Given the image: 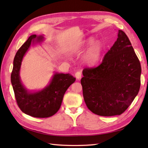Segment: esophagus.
<instances>
[{
	"instance_id": "1",
	"label": "esophagus",
	"mask_w": 148,
	"mask_h": 148,
	"mask_svg": "<svg viewBox=\"0 0 148 148\" xmlns=\"http://www.w3.org/2000/svg\"><path fill=\"white\" fill-rule=\"evenodd\" d=\"M75 77H76L78 80H79L81 78V76H82V73L80 71H77L76 73H75Z\"/></svg>"
}]
</instances>
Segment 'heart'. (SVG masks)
Returning <instances> with one entry per match:
<instances>
[{
    "label": "heart",
    "instance_id": "1",
    "mask_svg": "<svg viewBox=\"0 0 148 148\" xmlns=\"http://www.w3.org/2000/svg\"><path fill=\"white\" fill-rule=\"evenodd\" d=\"M93 43L92 39H88L85 43L86 45H89ZM103 45L99 42H94L87 49L84 55V60L87 64L93 66L99 61L103 52Z\"/></svg>",
    "mask_w": 148,
    "mask_h": 148
}]
</instances>
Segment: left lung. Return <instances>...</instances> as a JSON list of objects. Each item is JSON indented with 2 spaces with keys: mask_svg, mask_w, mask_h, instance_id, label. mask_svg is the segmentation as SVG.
<instances>
[{
  "mask_svg": "<svg viewBox=\"0 0 148 148\" xmlns=\"http://www.w3.org/2000/svg\"><path fill=\"white\" fill-rule=\"evenodd\" d=\"M81 79L85 103L99 116L120 115L138 94L141 67L127 35L119 30L116 41L96 68H84Z\"/></svg>",
  "mask_w": 148,
  "mask_h": 148,
  "instance_id": "8db88e82",
  "label": "left lung"
}]
</instances>
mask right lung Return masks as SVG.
<instances>
[{
    "label": "right lung",
    "mask_w": 148,
    "mask_h": 148,
    "mask_svg": "<svg viewBox=\"0 0 148 148\" xmlns=\"http://www.w3.org/2000/svg\"><path fill=\"white\" fill-rule=\"evenodd\" d=\"M43 35H32L16 52L13 61L11 80L16 102L24 113L36 118H47L60 110L64 94L76 78L70 74L55 73L50 83L41 90L28 91L19 77L21 62L31 44L41 42Z\"/></svg>",
    "instance_id": "add662e5"
}]
</instances>
